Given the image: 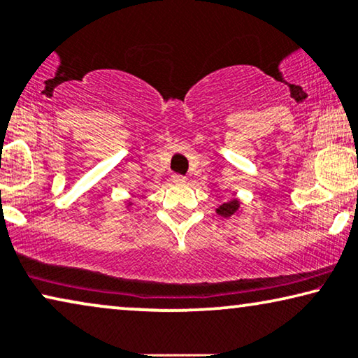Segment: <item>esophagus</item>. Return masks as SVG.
<instances>
[{
  "instance_id": "1",
  "label": "esophagus",
  "mask_w": 358,
  "mask_h": 358,
  "mask_svg": "<svg viewBox=\"0 0 358 358\" xmlns=\"http://www.w3.org/2000/svg\"><path fill=\"white\" fill-rule=\"evenodd\" d=\"M172 181L175 185H183V183H186V178L183 177V175H173Z\"/></svg>"
}]
</instances>
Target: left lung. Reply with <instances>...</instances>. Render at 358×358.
Segmentation results:
<instances>
[{
    "instance_id": "8db88e82",
    "label": "left lung",
    "mask_w": 358,
    "mask_h": 358,
    "mask_svg": "<svg viewBox=\"0 0 358 358\" xmlns=\"http://www.w3.org/2000/svg\"><path fill=\"white\" fill-rule=\"evenodd\" d=\"M220 217H231V215H238L241 213V203L240 199H230L227 203L220 204L217 209H215Z\"/></svg>"
}]
</instances>
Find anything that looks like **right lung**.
Returning a JSON list of instances; mask_svg holds the SVG:
<instances>
[{"mask_svg":"<svg viewBox=\"0 0 358 358\" xmlns=\"http://www.w3.org/2000/svg\"><path fill=\"white\" fill-rule=\"evenodd\" d=\"M124 203H127V209L129 210V209H131V206H133V201H131V199H127V201H124Z\"/></svg>","mask_w":358,"mask_h":358,"instance_id":"add662e5","label":"right lung"}]
</instances>
